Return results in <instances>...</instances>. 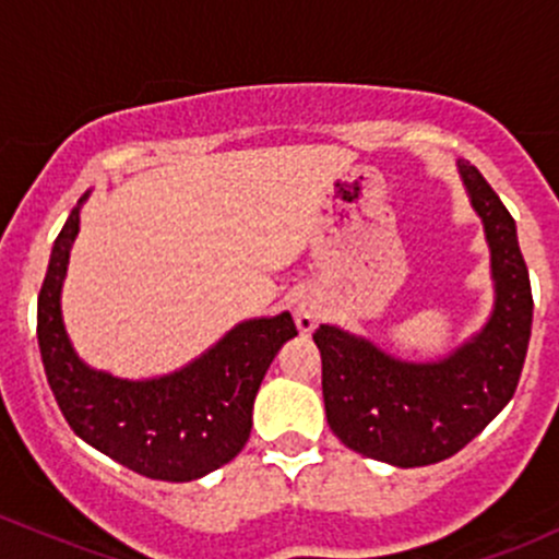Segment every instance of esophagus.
Returning a JSON list of instances; mask_svg holds the SVG:
<instances>
[{
  "label": "esophagus",
  "instance_id": "esophagus-1",
  "mask_svg": "<svg viewBox=\"0 0 559 559\" xmlns=\"http://www.w3.org/2000/svg\"><path fill=\"white\" fill-rule=\"evenodd\" d=\"M295 319H297L299 332H313L316 324L321 321V310L316 308L313 302H299L295 310Z\"/></svg>",
  "mask_w": 559,
  "mask_h": 559
}]
</instances>
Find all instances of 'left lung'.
<instances>
[{
    "label": "left lung",
    "instance_id": "left-lung-1",
    "mask_svg": "<svg viewBox=\"0 0 559 559\" xmlns=\"http://www.w3.org/2000/svg\"><path fill=\"white\" fill-rule=\"evenodd\" d=\"M457 171L490 243L496 308L481 332L423 364L337 326L313 332L329 428L345 448L391 466H431L466 448L514 396L531 343V278L512 214L472 163L457 160Z\"/></svg>",
    "mask_w": 559,
    "mask_h": 559
}]
</instances>
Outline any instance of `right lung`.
Returning <instances> with one entry per match:
<instances>
[{
	"mask_svg": "<svg viewBox=\"0 0 559 559\" xmlns=\"http://www.w3.org/2000/svg\"><path fill=\"white\" fill-rule=\"evenodd\" d=\"M85 198L52 243L37 302L39 354L52 396L80 439L141 477H203L249 442L254 396L281 345L297 334L295 319L281 313L243 321L201 358L155 380L91 369L74 354L61 319V284Z\"/></svg>",
	"mask_w": 559,
	"mask_h": 559,
	"instance_id": "1",
	"label": "right lung"
}]
</instances>
